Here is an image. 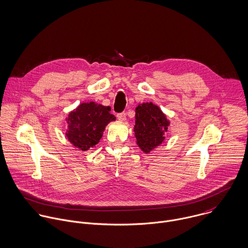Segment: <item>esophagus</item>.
I'll list each match as a JSON object with an SVG mask.
<instances>
[{"mask_svg":"<svg viewBox=\"0 0 248 248\" xmlns=\"http://www.w3.org/2000/svg\"><path fill=\"white\" fill-rule=\"evenodd\" d=\"M117 118H118V120H120V121H125V120H126V113H125V112L118 113V114H117Z\"/></svg>","mask_w":248,"mask_h":248,"instance_id":"1","label":"esophagus"}]
</instances>
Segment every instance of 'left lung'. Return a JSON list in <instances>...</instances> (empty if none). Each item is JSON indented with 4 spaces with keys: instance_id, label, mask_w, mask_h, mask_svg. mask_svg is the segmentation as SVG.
Listing matches in <instances>:
<instances>
[{
    "instance_id": "8db88e82",
    "label": "left lung",
    "mask_w": 248,
    "mask_h": 248,
    "mask_svg": "<svg viewBox=\"0 0 248 248\" xmlns=\"http://www.w3.org/2000/svg\"><path fill=\"white\" fill-rule=\"evenodd\" d=\"M135 137L138 146L146 154L164 142L170 124L167 115L153 103H142L136 108Z\"/></svg>"
}]
</instances>
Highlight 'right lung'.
<instances>
[{
  "label": "right lung",
  "mask_w": 248,
  "mask_h": 248,
  "mask_svg": "<svg viewBox=\"0 0 248 248\" xmlns=\"http://www.w3.org/2000/svg\"><path fill=\"white\" fill-rule=\"evenodd\" d=\"M115 120L116 117L110 114V107L96 102L81 103L68 113L65 134L76 148L87 151L100 142L108 124Z\"/></svg>",
  "instance_id": "1"
}]
</instances>
